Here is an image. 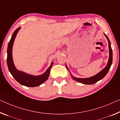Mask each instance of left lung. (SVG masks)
I'll list each match as a JSON object with an SVG mask.
<instances>
[{
    "label": "left lung",
    "instance_id": "obj_1",
    "mask_svg": "<svg viewBox=\"0 0 120 120\" xmlns=\"http://www.w3.org/2000/svg\"><path fill=\"white\" fill-rule=\"evenodd\" d=\"M105 35L106 36L107 39L108 40V46H109V60H108V62L107 66L105 67L102 71H101L99 73H98L97 75H94V76L90 77V78H75V77H73L71 75L72 78L75 80H76L77 82H81L82 84H88V85H91L94 84L95 82H97L99 81L101 79H102L104 77L107 75V73H108V71L110 69V66L112 64V60H113V52H112V49L111 48V45H110V42L109 40V38H108V37L105 34ZM66 68H67L68 70L69 71V69H68V66H66Z\"/></svg>",
    "mask_w": 120,
    "mask_h": 120
}]
</instances>
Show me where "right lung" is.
Here are the masks:
<instances>
[{"label":"right lung","instance_id":"1","mask_svg":"<svg viewBox=\"0 0 120 120\" xmlns=\"http://www.w3.org/2000/svg\"><path fill=\"white\" fill-rule=\"evenodd\" d=\"M20 29V27H19L14 31L8 43V48H7V66H8V70L11 75L20 84L27 86V87H36V86L40 85L48 78L53 62L51 63L50 66H49V68L47 69L45 73L41 75H38V76H34V75L26 74L23 72L16 70L14 66L13 61L12 47L16 34Z\"/></svg>","mask_w":120,"mask_h":120}]
</instances>
